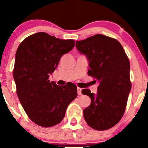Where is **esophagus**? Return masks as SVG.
I'll return each instance as SVG.
<instances>
[{
    "label": "esophagus",
    "mask_w": 148,
    "mask_h": 148,
    "mask_svg": "<svg viewBox=\"0 0 148 148\" xmlns=\"http://www.w3.org/2000/svg\"><path fill=\"white\" fill-rule=\"evenodd\" d=\"M82 88H77V94L78 95H82Z\"/></svg>",
    "instance_id": "1"
}]
</instances>
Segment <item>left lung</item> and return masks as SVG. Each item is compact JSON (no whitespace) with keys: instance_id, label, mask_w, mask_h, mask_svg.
<instances>
[{"instance_id":"8db88e82","label":"left lung","mask_w":148,"mask_h":148,"mask_svg":"<svg viewBox=\"0 0 148 148\" xmlns=\"http://www.w3.org/2000/svg\"><path fill=\"white\" fill-rule=\"evenodd\" d=\"M75 46L88 58V74L99 84L96 94L82 90L91 98L84 110V119L92 129L107 130L120 121L126 108L131 89L129 58L120 42L102 34L77 41Z\"/></svg>"}]
</instances>
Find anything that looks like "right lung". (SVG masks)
Returning a JSON list of instances; mask_svg holds the SVG:
<instances>
[{
  "label": "right lung",
  "mask_w": 148,
  "mask_h": 148,
  "mask_svg": "<svg viewBox=\"0 0 148 148\" xmlns=\"http://www.w3.org/2000/svg\"><path fill=\"white\" fill-rule=\"evenodd\" d=\"M74 46L73 40L38 32L26 38L17 48L13 69L17 94L28 117L38 125L50 127L60 123L77 96L75 84L58 86L49 80L61 56Z\"/></svg>",
  "instance_id": "add662e5"
}]
</instances>
